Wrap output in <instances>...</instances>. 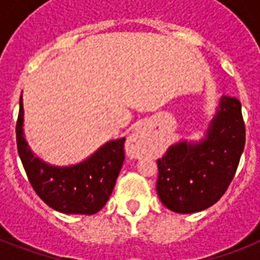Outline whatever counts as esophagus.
<instances>
[{
    "label": "esophagus",
    "mask_w": 260,
    "mask_h": 260,
    "mask_svg": "<svg viewBox=\"0 0 260 260\" xmlns=\"http://www.w3.org/2000/svg\"><path fill=\"white\" fill-rule=\"evenodd\" d=\"M147 150H148V135L143 126H139L126 140V152L131 158H142Z\"/></svg>",
    "instance_id": "34e87169"
}]
</instances>
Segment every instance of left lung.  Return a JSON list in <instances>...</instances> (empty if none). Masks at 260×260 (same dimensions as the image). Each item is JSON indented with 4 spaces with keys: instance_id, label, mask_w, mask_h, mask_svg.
Listing matches in <instances>:
<instances>
[{
    "instance_id": "left-lung-1",
    "label": "left lung",
    "mask_w": 260,
    "mask_h": 260,
    "mask_svg": "<svg viewBox=\"0 0 260 260\" xmlns=\"http://www.w3.org/2000/svg\"><path fill=\"white\" fill-rule=\"evenodd\" d=\"M244 143L242 104L222 95L205 139L178 142L158 159L156 191L163 205L196 213L216 204L234 179Z\"/></svg>"
}]
</instances>
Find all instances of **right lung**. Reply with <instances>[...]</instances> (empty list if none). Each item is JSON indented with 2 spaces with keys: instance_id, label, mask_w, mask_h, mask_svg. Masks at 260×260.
<instances>
[{
  "instance_id": "add662e5",
  "label": "right lung",
  "mask_w": 260,
  "mask_h": 260,
  "mask_svg": "<svg viewBox=\"0 0 260 260\" xmlns=\"http://www.w3.org/2000/svg\"><path fill=\"white\" fill-rule=\"evenodd\" d=\"M24 108L20 97L16 139L26 177L39 197L64 214H94L101 210L113 191L124 162L125 138L110 140L83 162L52 166L30 151L22 131Z\"/></svg>"
}]
</instances>
